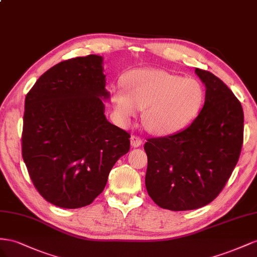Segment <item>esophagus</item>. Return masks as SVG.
<instances>
[{
  "label": "esophagus",
  "instance_id": "34e87169",
  "mask_svg": "<svg viewBox=\"0 0 257 257\" xmlns=\"http://www.w3.org/2000/svg\"><path fill=\"white\" fill-rule=\"evenodd\" d=\"M130 141H131V146H133V148H139V146H141V144H142V140L137 136L131 137Z\"/></svg>",
  "mask_w": 257,
  "mask_h": 257
}]
</instances>
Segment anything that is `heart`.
I'll return each mask as SVG.
<instances>
[{
    "mask_svg": "<svg viewBox=\"0 0 257 257\" xmlns=\"http://www.w3.org/2000/svg\"><path fill=\"white\" fill-rule=\"evenodd\" d=\"M124 89H116L113 104L123 121L144 108L145 127L155 134L177 131L199 109L201 85L194 78H182L163 70L139 69L126 78Z\"/></svg>",
    "mask_w": 257,
    "mask_h": 257,
    "instance_id": "b5f03b06",
    "label": "heart"
}]
</instances>
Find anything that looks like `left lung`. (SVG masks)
<instances>
[{
    "label": "left lung",
    "instance_id": "1",
    "mask_svg": "<svg viewBox=\"0 0 257 257\" xmlns=\"http://www.w3.org/2000/svg\"><path fill=\"white\" fill-rule=\"evenodd\" d=\"M206 86L203 107L179 133L148 139L145 186L157 206L171 211L201 208L222 192L243 143V109L212 73L196 69Z\"/></svg>",
    "mask_w": 257,
    "mask_h": 257
}]
</instances>
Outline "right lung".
Wrapping results in <instances>:
<instances>
[{"instance_id": "right-lung-1", "label": "right lung", "mask_w": 257, "mask_h": 257, "mask_svg": "<svg viewBox=\"0 0 257 257\" xmlns=\"http://www.w3.org/2000/svg\"><path fill=\"white\" fill-rule=\"evenodd\" d=\"M103 58L77 57L54 65L25 101L23 158L44 199L64 209L90 204L113 166L130 149V135L104 115Z\"/></svg>"}]
</instances>
